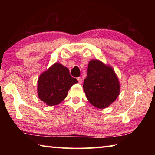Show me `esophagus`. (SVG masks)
I'll list each match as a JSON object with an SVG mask.
<instances>
[{"instance_id": "obj_1", "label": "esophagus", "mask_w": 155, "mask_h": 155, "mask_svg": "<svg viewBox=\"0 0 155 155\" xmlns=\"http://www.w3.org/2000/svg\"><path fill=\"white\" fill-rule=\"evenodd\" d=\"M77 80H78V83H80V84L82 83L83 80H82V78H81V77H78V78H77Z\"/></svg>"}]
</instances>
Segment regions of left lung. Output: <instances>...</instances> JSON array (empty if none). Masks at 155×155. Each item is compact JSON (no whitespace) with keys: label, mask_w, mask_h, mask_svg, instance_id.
<instances>
[{"label":"left lung","mask_w":155,"mask_h":155,"mask_svg":"<svg viewBox=\"0 0 155 155\" xmlns=\"http://www.w3.org/2000/svg\"><path fill=\"white\" fill-rule=\"evenodd\" d=\"M83 87L88 101L98 109L108 107L120 91V81L114 70L98 59L89 62Z\"/></svg>","instance_id":"left-lung-1"}]
</instances>
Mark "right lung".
<instances>
[{
  "mask_svg": "<svg viewBox=\"0 0 155 155\" xmlns=\"http://www.w3.org/2000/svg\"><path fill=\"white\" fill-rule=\"evenodd\" d=\"M77 83V78L70 76L66 67L56 62L39 77L38 97L47 105H57L66 98L68 90Z\"/></svg>",
  "mask_w": 155,
  "mask_h": 155,
  "instance_id": "right-lung-1",
  "label": "right lung"
}]
</instances>
